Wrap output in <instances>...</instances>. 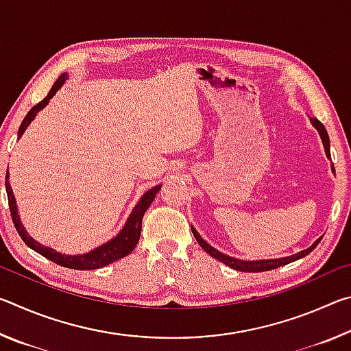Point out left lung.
Masks as SVG:
<instances>
[{"mask_svg": "<svg viewBox=\"0 0 351 351\" xmlns=\"http://www.w3.org/2000/svg\"><path fill=\"white\" fill-rule=\"evenodd\" d=\"M311 123L314 127H316V130L319 132V136L320 139H322V144H324V148H325V154L326 158L331 159V154H330V138H328V133H326L325 127L320 123L317 119L311 117L310 119ZM332 171H335V167H332ZM192 232H193V237L197 239L198 245L204 249V251L212 255L213 258H217L221 261V263H224L226 266H229V268L232 269H237V271H241V272H263V271H271V269H276V268H280V266H285L291 263V261H295L299 260L302 257H305V255L310 254L314 247H316L319 245V241L322 240V237H320L319 240H316L313 243V245L308 247V249H304V251L297 252L294 255H289V257H283V258H271V260H254V261H246V260H239V258H234V257H229V255H226L223 252L217 251L215 247H212L209 243L204 241L203 239H201V235L197 232V229L192 228Z\"/></svg>", "mask_w": 351, "mask_h": 351, "instance_id": "left-lung-1", "label": "left lung"}]
</instances>
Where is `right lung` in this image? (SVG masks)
I'll list each match as a JSON object with an SVG mask.
<instances>
[{
    "label": "right lung",
    "mask_w": 351,
    "mask_h": 351,
    "mask_svg": "<svg viewBox=\"0 0 351 351\" xmlns=\"http://www.w3.org/2000/svg\"><path fill=\"white\" fill-rule=\"evenodd\" d=\"M68 79V74L63 73L60 77H58L57 82L52 85L51 91L47 93V96L38 102L35 106H32L31 111L27 112L26 117L23 119L20 130H19V139L23 136V133L26 132V128L29 127L37 112L40 110H43L45 106L49 104V100L54 97V94L60 90L63 86L64 80ZM161 186H154L153 189L147 190V192L142 195V198L139 199V203L134 206L133 212L130 213V217L127 219L125 226H123L121 232H119L114 239L106 241L105 245L99 246L94 249V251H90L86 254H80V255H66V254H60L54 251L52 247H47L40 245L38 241H35L31 235L26 232L25 226L21 224L20 217H19V207H16V201L14 197V192H12V187L9 184V171L5 173V192H8V199H9V209H10V215H12V221L15 224V229L19 230L20 237L26 245L34 249L35 252H38L46 257L47 260L54 261V263L63 266V268H69V269H97V268H104V266L112 263L119 258L125 257L130 252L133 251L138 245L139 237H141V229H142V218H144V213L148 209V206L152 204V201L156 197V193L159 192Z\"/></svg>",
    "instance_id": "add662e5"
}]
</instances>
